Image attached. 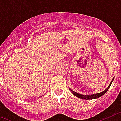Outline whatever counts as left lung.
<instances>
[{
    "label": "left lung",
    "instance_id": "left-lung-1",
    "mask_svg": "<svg viewBox=\"0 0 121 121\" xmlns=\"http://www.w3.org/2000/svg\"><path fill=\"white\" fill-rule=\"evenodd\" d=\"M113 80H114V78H113V80H112V81H111V82L110 83V85L108 86V87L106 89L105 91H104L103 92H100V93H97V94H90V95H82V94H78V93H77V92H74V91H72V90H71V91H72V94H73V95H75V96H76V97H79V98L80 99H86V100H90V99H97V98H99V97H100V96H102V95H104V94L106 92H107V91H108V90L109 88H110V86H111V83H112V82H113Z\"/></svg>",
    "mask_w": 121,
    "mask_h": 121
}]
</instances>
